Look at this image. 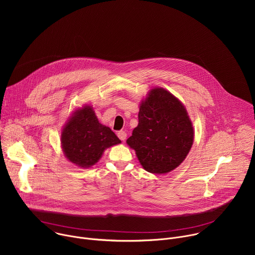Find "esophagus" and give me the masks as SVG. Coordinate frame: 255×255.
I'll return each mask as SVG.
<instances>
[{"label":"esophagus","mask_w":255,"mask_h":255,"mask_svg":"<svg viewBox=\"0 0 255 255\" xmlns=\"http://www.w3.org/2000/svg\"><path fill=\"white\" fill-rule=\"evenodd\" d=\"M117 135H118V137H119L122 141H125L126 138H127V133H126L125 131H119V132L117 133Z\"/></svg>","instance_id":"34e87169"}]
</instances>
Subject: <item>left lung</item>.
Wrapping results in <instances>:
<instances>
[{
	"label": "left lung",
	"instance_id": "obj_1",
	"mask_svg": "<svg viewBox=\"0 0 255 255\" xmlns=\"http://www.w3.org/2000/svg\"><path fill=\"white\" fill-rule=\"evenodd\" d=\"M138 125L127 139L142 167L163 174L189 154L195 131L184 104L163 88H153L139 107Z\"/></svg>",
	"mask_w": 255,
	"mask_h": 255
}]
</instances>
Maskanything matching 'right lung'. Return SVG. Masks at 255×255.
Masks as SVG:
<instances>
[{
  "label": "right lung",
  "mask_w": 255,
  "mask_h": 255,
  "mask_svg": "<svg viewBox=\"0 0 255 255\" xmlns=\"http://www.w3.org/2000/svg\"><path fill=\"white\" fill-rule=\"evenodd\" d=\"M64 156L82 168L95 165L104 151L121 143L116 134L101 124L91 105L77 108L64 124L60 135Z\"/></svg>",
  "instance_id": "1"
}]
</instances>
